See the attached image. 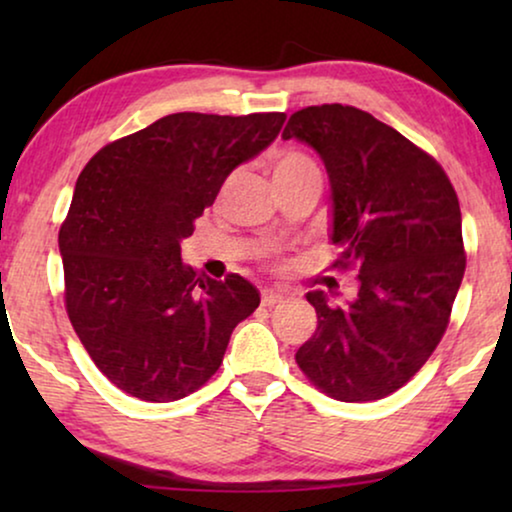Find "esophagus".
<instances>
[{
  "instance_id": "esophagus-1",
  "label": "esophagus",
  "mask_w": 512,
  "mask_h": 512,
  "mask_svg": "<svg viewBox=\"0 0 512 512\" xmlns=\"http://www.w3.org/2000/svg\"><path fill=\"white\" fill-rule=\"evenodd\" d=\"M282 300H284V293L277 291V289H265L263 296H261V303H263L265 307H272V305L282 303Z\"/></svg>"
}]
</instances>
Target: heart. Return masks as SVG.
<instances>
[{
	"instance_id": "heart-1",
	"label": "heart",
	"mask_w": 512,
	"mask_h": 512,
	"mask_svg": "<svg viewBox=\"0 0 512 512\" xmlns=\"http://www.w3.org/2000/svg\"><path fill=\"white\" fill-rule=\"evenodd\" d=\"M298 174H319L317 163L310 156L300 151H286L277 158L275 167H272V179H286L298 177Z\"/></svg>"
}]
</instances>
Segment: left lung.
<instances>
[{
  "mask_svg": "<svg viewBox=\"0 0 512 512\" xmlns=\"http://www.w3.org/2000/svg\"><path fill=\"white\" fill-rule=\"evenodd\" d=\"M282 139L324 160L333 268L359 272L347 303L307 293L317 331L296 361L338 401H377L424 366L450 321L466 270L457 193L429 153L356 107L300 109Z\"/></svg>",
  "mask_w": 512,
  "mask_h": 512,
  "instance_id": "left-lung-1",
  "label": "left lung"
}]
</instances>
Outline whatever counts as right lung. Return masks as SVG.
Instances as JSON below:
<instances>
[{
	"label": "right lung",
	"mask_w": 512,
	"mask_h": 512,
	"mask_svg": "<svg viewBox=\"0 0 512 512\" xmlns=\"http://www.w3.org/2000/svg\"><path fill=\"white\" fill-rule=\"evenodd\" d=\"M284 118L170 114L104 146L76 179L58 237L67 314L125 394L151 403L193 394L261 303L244 277L216 282L181 263V242L228 174L275 142Z\"/></svg>",
	"instance_id": "obj_1"
}]
</instances>
